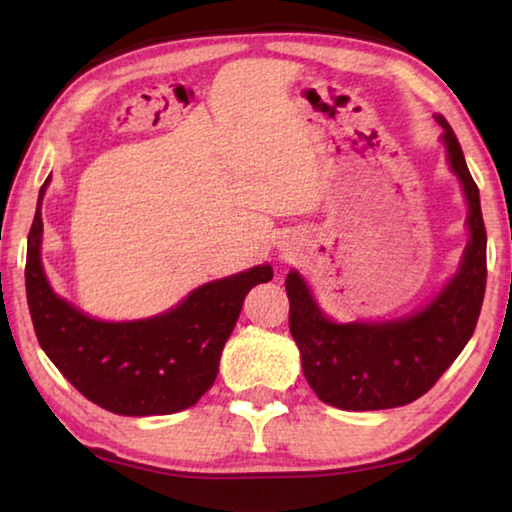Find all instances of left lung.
Listing matches in <instances>:
<instances>
[{
	"label": "left lung",
	"instance_id": "1",
	"mask_svg": "<svg viewBox=\"0 0 512 512\" xmlns=\"http://www.w3.org/2000/svg\"><path fill=\"white\" fill-rule=\"evenodd\" d=\"M449 167L467 198L463 262L429 305L381 323L329 320L298 271L287 275L289 329L300 348L302 372L318 400L343 411H379L411 404L436 384L472 339L485 293V225L479 187L465 164L452 126L438 115Z\"/></svg>",
	"mask_w": 512,
	"mask_h": 512
}]
</instances>
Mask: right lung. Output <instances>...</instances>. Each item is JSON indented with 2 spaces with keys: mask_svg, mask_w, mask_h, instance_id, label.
Returning <instances> with one entry per match:
<instances>
[{
  "mask_svg": "<svg viewBox=\"0 0 512 512\" xmlns=\"http://www.w3.org/2000/svg\"><path fill=\"white\" fill-rule=\"evenodd\" d=\"M27 244V300L40 348L63 377L90 402L117 415H169L194 406L210 391L223 345L237 325L241 305L273 268L207 282L164 314L108 323L83 314L47 282L40 259L42 196Z\"/></svg>",
  "mask_w": 512,
  "mask_h": 512,
  "instance_id": "add662e5",
  "label": "right lung"
}]
</instances>
